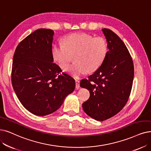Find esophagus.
Wrapping results in <instances>:
<instances>
[{
    "instance_id": "esophagus-1",
    "label": "esophagus",
    "mask_w": 151,
    "mask_h": 151,
    "mask_svg": "<svg viewBox=\"0 0 151 151\" xmlns=\"http://www.w3.org/2000/svg\"><path fill=\"white\" fill-rule=\"evenodd\" d=\"M75 81H76V88H77V89L79 88V87H80V81L79 80H77V79H76Z\"/></svg>"
}]
</instances>
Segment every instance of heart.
I'll list each match as a JSON object with an SVG mask.
<instances>
[{
  "label": "heart",
  "instance_id": "heart-1",
  "mask_svg": "<svg viewBox=\"0 0 151 151\" xmlns=\"http://www.w3.org/2000/svg\"><path fill=\"white\" fill-rule=\"evenodd\" d=\"M108 52V45L102 37H93L83 33H72L63 40V44L56 45L52 50V56L62 69L69 65L74 56L75 63L67 71L78 77L87 71L92 73L104 63Z\"/></svg>",
  "mask_w": 151,
  "mask_h": 151
}]
</instances>
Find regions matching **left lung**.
Returning a JSON list of instances; mask_svg holds the SVG:
<instances>
[{
  "label": "left lung",
  "instance_id": "1",
  "mask_svg": "<svg viewBox=\"0 0 151 151\" xmlns=\"http://www.w3.org/2000/svg\"><path fill=\"white\" fill-rule=\"evenodd\" d=\"M108 50L100 67L81 87L88 89L90 97L82 104L89 116L104 121L121 111L128 100L134 79V65L128 48L111 30L102 29Z\"/></svg>",
  "mask_w": 151,
  "mask_h": 151
}]
</instances>
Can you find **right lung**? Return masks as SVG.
<instances>
[{
    "mask_svg": "<svg viewBox=\"0 0 151 151\" xmlns=\"http://www.w3.org/2000/svg\"><path fill=\"white\" fill-rule=\"evenodd\" d=\"M54 32L40 28L17 46L12 83L18 99L29 112L45 116L56 111L75 89V80L53 63Z\"/></svg>",
    "mask_w": 151,
    "mask_h": 151,
    "instance_id": "1",
    "label": "right lung"
}]
</instances>
